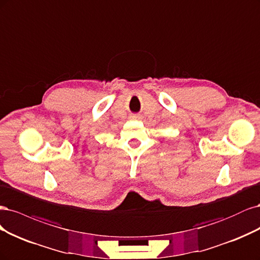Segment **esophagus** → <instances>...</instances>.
<instances>
[{"label":"esophagus","instance_id":"1","mask_svg":"<svg viewBox=\"0 0 260 260\" xmlns=\"http://www.w3.org/2000/svg\"><path fill=\"white\" fill-rule=\"evenodd\" d=\"M133 119L136 120V119H139V118H138V116H133Z\"/></svg>","mask_w":260,"mask_h":260}]
</instances>
